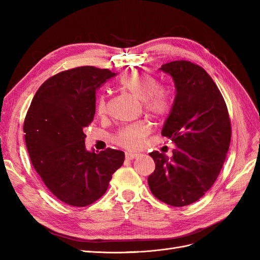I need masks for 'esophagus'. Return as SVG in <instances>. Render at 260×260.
Listing matches in <instances>:
<instances>
[{"label":"esophagus","instance_id":"esophagus-1","mask_svg":"<svg viewBox=\"0 0 260 260\" xmlns=\"http://www.w3.org/2000/svg\"><path fill=\"white\" fill-rule=\"evenodd\" d=\"M140 155H141V154H139V153L127 152V153H125V158H127V159H135V158H138V157H139Z\"/></svg>","mask_w":260,"mask_h":260}]
</instances>
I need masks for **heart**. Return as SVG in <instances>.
<instances>
[{"label":"heart","instance_id":"1","mask_svg":"<svg viewBox=\"0 0 260 260\" xmlns=\"http://www.w3.org/2000/svg\"><path fill=\"white\" fill-rule=\"evenodd\" d=\"M119 84L133 96L142 101L145 112L156 119H164L171 112L174 103L172 93L168 88L158 86V80L153 75L141 70H133L121 77ZM95 108L100 116L106 115L108 104L105 94H101L98 98ZM149 131L151 125L146 121L131 123L118 130L115 141L123 147L137 148L143 143Z\"/></svg>","mask_w":260,"mask_h":260}]
</instances>
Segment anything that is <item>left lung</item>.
<instances>
[{"instance_id":"1","label":"left lung","mask_w":260,"mask_h":260,"mask_svg":"<svg viewBox=\"0 0 260 260\" xmlns=\"http://www.w3.org/2000/svg\"><path fill=\"white\" fill-rule=\"evenodd\" d=\"M176 98L161 136L176 144L172 157L149 153L155 170L147 182L157 200L182 207L200 200L215 183L231 141V122L218 86L201 66L188 60L164 64Z\"/></svg>"}]
</instances>
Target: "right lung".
Here are the masks:
<instances>
[{
	"label": "right lung",
	"mask_w": 260,
	"mask_h": 260,
	"mask_svg": "<svg viewBox=\"0 0 260 260\" xmlns=\"http://www.w3.org/2000/svg\"><path fill=\"white\" fill-rule=\"evenodd\" d=\"M115 76L82 66L52 76L39 88L27 112L23 132L30 160L50 192L74 207L98 201L107 190L124 153L85 149L83 129L95 114V93Z\"/></svg>",
	"instance_id": "obj_1"
}]
</instances>
